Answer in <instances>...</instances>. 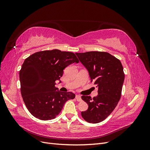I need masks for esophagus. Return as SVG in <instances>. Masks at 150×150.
<instances>
[{"instance_id": "esophagus-1", "label": "esophagus", "mask_w": 150, "mask_h": 150, "mask_svg": "<svg viewBox=\"0 0 150 150\" xmlns=\"http://www.w3.org/2000/svg\"><path fill=\"white\" fill-rule=\"evenodd\" d=\"M76 100L78 101H81V100H82V99H81V96L79 94H78V95H76Z\"/></svg>"}]
</instances>
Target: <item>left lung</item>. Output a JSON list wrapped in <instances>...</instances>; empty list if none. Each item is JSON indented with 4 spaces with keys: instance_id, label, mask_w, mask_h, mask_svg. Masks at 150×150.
<instances>
[{
    "instance_id": "1",
    "label": "left lung",
    "mask_w": 150,
    "mask_h": 150,
    "mask_svg": "<svg viewBox=\"0 0 150 150\" xmlns=\"http://www.w3.org/2000/svg\"><path fill=\"white\" fill-rule=\"evenodd\" d=\"M76 54L88 70L91 83L98 88V96L93 99L88 96H81L88 104V109L81 112V116L90 123H98L111 114L120 101L125 79L123 67L118 59L106 52Z\"/></svg>"
}]
</instances>
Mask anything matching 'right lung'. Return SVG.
Instances as JSON below:
<instances>
[{
    "mask_svg": "<svg viewBox=\"0 0 150 150\" xmlns=\"http://www.w3.org/2000/svg\"><path fill=\"white\" fill-rule=\"evenodd\" d=\"M74 62H79L74 53L59 49L37 52L25 59L19 71L21 92L32 115L41 120L54 119L65 103L74 99V93L61 92L55 86L63 70Z\"/></svg>",
    "mask_w": 150,
    "mask_h": 150,
    "instance_id": "1",
    "label": "right lung"
}]
</instances>
